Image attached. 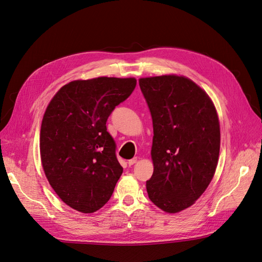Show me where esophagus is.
Returning <instances> with one entry per match:
<instances>
[{"mask_svg":"<svg viewBox=\"0 0 262 262\" xmlns=\"http://www.w3.org/2000/svg\"><path fill=\"white\" fill-rule=\"evenodd\" d=\"M136 163H137V157H134V158H132L128 161V166H133Z\"/></svg>","mask_w":262,"mask_h":262,"instance_id":"34e87169","label":"esophagus"}]
</instances>
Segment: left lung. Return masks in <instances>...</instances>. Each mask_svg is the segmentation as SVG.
I'll return each mask as SVG.
<instances>
[{
    "label": "left lung",
    "instance_id": "1",
    "mask_svg": "<svg viewBox=\"0 0 262 262\" xmlns=\"http://www.w3.org/2000/svg\"><path fill=\"white\" fill-rule=\"evenodd\" d=\"M139 85L154 133L147 195L159 209L177 213L194 204L213 179L221 146L217 113L208 94L188 78H141Z\"/></svg>",
    "mask_w": 262,
    "mask_h": 262
}]
</instances>
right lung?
Wrapping results in <instances>:
<instances>
[{
	"label": "right lung",
	"instance_id": "right-lung-1",
	"mask_svg": "<svg viewBox=\"0 0 262 262\" xmlns=\"http://www.w3.org/2000/svg\"><path fill=\"white\" fill-rule=\"evenodd\" d=\"M136 84L135 78L72 81L45 112L39 141L45 174L62 201L79 212L104 207L123 172L106 122Z\"/></svg>",
	"mask_w": 262,
	"mask_h": 262
}]
</instances>
